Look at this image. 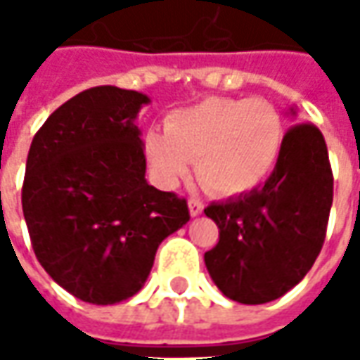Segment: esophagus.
<instances>
[{
	"label": "esophagus",
	"mask_w": 360,
	"mask_h": 360,
	"mask_svg": "<svg viewBox=\"0 0 360 360\" xmlns=\"http://www.w3.org/2000/svg\"><path fill=\"white\" fill-rule=\"evenodd\" d=\"M188 210H190V216H200L202 210H204V204L200 200H190L188 202Z\"/></svg>",
	"instance_id": "1"
}]
</instances>
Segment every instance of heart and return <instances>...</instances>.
Here are the masks:
<instances>
[{
  "mask_svg": "<svg viewBox=\"0 0 360 360\" xmlns=\"http://www.w3.org/2000/svg\"><path fill=\"white\" fill-rule=\"evenodd\" d=\"M284 124L264 98H206L172 112L164 131L144 140L150 172L172 188L190 160L204 188L216 196H240L269 178L281 158Z\"/></svg>",
  "mask_w": 360,
  "mask_h": 360,
  "instance_id": "obj_1",
  "label": "heart"
}]
</instances>
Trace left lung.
I'll list each match as a JSON object with an SVG mask.
<instances>
[{
	"instance_id": "left-lung-1",
	"label": "left lung",
	"mask_w": 360,
	"mask_h": 360,
	"mask_svg": "<svg viewBox=\"0 0 360 360\" xmlns=\"http://www.w3.org/2000/svg\"><path fill=\"white\" fill-rule=\"evenodd\" d=\"M288 114L295 118L297 110ZM330 204L325 138L312 124H297L284 134L264 186L204 210L220 229L218 244L204 255L220 292L242 304H262L297 286L323 248Z\"/></svg>"
}]
</instances>
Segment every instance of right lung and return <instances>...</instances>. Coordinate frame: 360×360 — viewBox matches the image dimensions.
Here are the masks:
<instances>
[{"mask_svg": "<svg viewBox=\"0 0 360 360\" xmlns=\"http://www.w3.org/2000/svg\"><path fill=\"white\" fill-rule=\"evenodd\" d=\"M146 94L98 86L62 104L30 146L23 218L39 264L84 302L134 297L188 204L146 180L136 118Z\"/></svg>", "mask_w": 360, "mask_h": 360, "instance_id": "obj_1", "label": "right lung"}]
</instances>
